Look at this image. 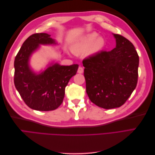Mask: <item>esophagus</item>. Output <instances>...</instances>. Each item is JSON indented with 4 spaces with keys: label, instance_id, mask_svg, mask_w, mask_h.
Masks as SVG:
<instances>
[{
    "label": "esophagus",
    "instance_id": "obj_1",
    "mask_svg": "<svg viewBox=\"0 0 155 155\" xmlns=\"http://www.w3.org/2000/svg\"><path fill=\"white\" fill-rule=\"evenodd\" d=\"M78 72L79 74H82L83 72V68L81 67H79L78 70Z\"/></svg>",
    "mask_w": 155,
    "mask_h": 155
}]
</instances>
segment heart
I'll return each instance as SVG.
<instances>
[{"label": "heart", "mask_w": 155, "mask_h": 155, "mask_svg": "<svg viewBox=\"0 0 155 155\" xmlns=\"http://www.w3.org/2000/svg\"><path fill=\"white\" fill-rule=\"evenodd\" d=\"M97 34L95 32L91 33L85 36L74 46V51L77 52H83L91 48L92 45L94 51L101 49L105 45L104 39L102 37H98Z\"/></svg>", "instance_id": "1"}]
</instances>
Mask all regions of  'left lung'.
Here are the masks:
<instances>
[{"label": "left lung", "mask_w": 155, "mask_h": 155, "mask_svg": "<svg viewBox=\"0 0 155 155\" xmlns=\"http://www.w3.org/2000/svg\"><path fill=\"white\" fill-rule=\"evenodd\" d=\"M116 48L83 61L86 92L90 100L105 109L123 105L137 85L139 56L133 43L113 34Z\"/></svg>", "instance_id": "left-lung-1"}]
</instances>
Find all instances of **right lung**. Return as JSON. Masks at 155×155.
Wrapping results in <instances>:
<instances>
[{"mask_svg": "<svg viewBox=\"0 0 155 155\" xmlns=\"http://www.w3.org/2000/svg\"><path fill=\"white\" fill-rule=\"evenodd\" d=\"M51 44L56 43L50 35L32 34L22 44L14 61L15 88L25 104L36 110H53L61 105L65 87L79 67L78 64L61 66L55 63L39 74L32 72L28 64L31 54L39 45Z\"/></svg>", "mask_w": 155, "mask_h": 155, "instance_id": "add662e5", "label": "right lung"}]
</instances>
